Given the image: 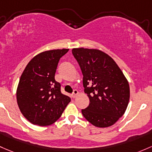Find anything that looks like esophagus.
Instances as JSON below:
<instances>
[{
    "label": "esophagus",
    "instance_id": "obj_1",
    "mask_svg": "<svg viewBox=\"0 0 152 152\" xmlns=\"http://www.w3.org/2000/svg\"><path fill=\"white\" fill-rule=\"evenodd\" d=\"M78 95H79V92H78V90L75 89V90H73V94H72V97H73V98H75Z\"/></svg>",
    "mask_w": 152,
    "mask_h": 152
}]
</instances>
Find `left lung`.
Instances as JSON below:
<instances>
[{
	"instance_id": "8db88e82",
	"label": "left lung",
	"mask_w": 152,
	"mask_h": 152,
	"mask_svg": "<svg viewBox=\"0 0 152 152\" xmlns=\"http://www.w3.org/2000/svg\"><path fill=\"white\" fill-rule=\"evenodd\" d=\"M72 53L83 74L84 92L89 105L81 110L86 119L97 127L115 124L125 112L130 100V86L116 62L95 49L74 48Z\"/></svg>"
}]
</instances>
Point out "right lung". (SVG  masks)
I'll list each match as a JSON object with an SVG mask.
<instances>
[{"instance_id": "right-lung-1", "label": "right lung", "mask_w": 152, "mask_h": 152, "mask_svg": "<svg viewBox=\"0 0 152 152\" xmlns=\"http://www.w3.org/2000/svg\"><path fill=\"white\" fill-rule=\"evenodd\" d=\"M68 49H53L39 53L28 63L17 89V104L30 123L48 126L61 116L71 98L60 91L55 76L60 59Z\"/></svg>"}]
</instances>
